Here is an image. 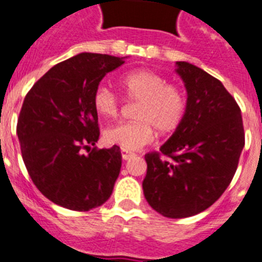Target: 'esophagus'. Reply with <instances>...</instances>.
<instances>
[{
    "label": "esophagus",
    "mask_w": 262,
    "mask_h": 262,
    "mask_svg": "<svg viewBox=\"0 0 262 262\" xmlns=\"http://www.w3.org/2000/svg\"><path fill=\"white\" fill-rule=\"evenodd\" d=\"M121 157L124 160H129L130 158L136 157V154L132 151H129V150H126V148H121Z\"/></svg>",
    "instance_id": "esophagus-1"
}]
</instances>
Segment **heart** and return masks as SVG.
<instances>
[{"label": "heart", "instance_id": "b5f03b06", "mask_svg": "<svg viewBox=\"0 0 262 262\" xmlns=\"http://www.w3.org/2000/svg\"><path fill=\"white\" fill-rule=\"evenodd\" d=\"M124 95L130 102H138L134 122H120L104 130V140L126 150H138L154 138L155 129L167 134L183 121L187 102L180 87L167 83L151 70H134L119 81ZM94 110L99 116L114 119L119 114L120 102L112 90L99 86L93 96Z\"/></svg>", "mask_w": 262, "mask_h": 262}]
</instances>
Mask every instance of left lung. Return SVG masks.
<instances>
[{
  "instance_id": "8db88e82",
  "label": "left lung",
  "mask_w": 262,
  "mask_h": 262,
  "mask_svg": "<svg viewBox=\"0 0 262 262\" xmlns=\"http://www.w3.org/2000/svg\"><path fill=\"white\" fill-rule=\"evenodd\" d=\"M187 90L183 121L160 146L146 154L142 181L148 205L167 218L206 210L227 189L244 147L242 112L222 84L201 68L176 62Z\"/></svg>"
}]
</instances>
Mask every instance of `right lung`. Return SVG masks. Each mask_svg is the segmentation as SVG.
<instances>
[{
	"mask_svg": "<svg viewBox=\"0 0 262 262\" xmlns=\"http://www.w3.org/2000/svg\"><path fill=\"white\" fill-rule=\"evenodd\" d=\"M125 58L79 53L51 68L26 95L16 125L23 162L37 189L58 206L89 211L112 194L119 146L87 156L81 150L99 140L94 93Z\"/></svg>",
	"mask_w": 262,
	"mask_h": 262,
	"instance_id": "obj_1",
	"label": "right lung"
}]
</instances>
